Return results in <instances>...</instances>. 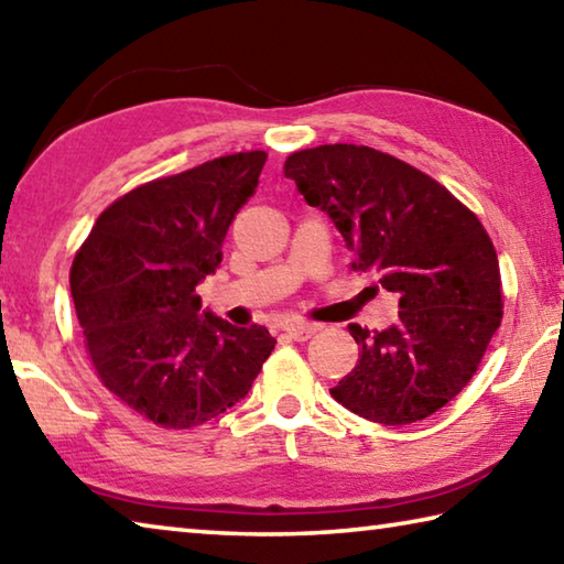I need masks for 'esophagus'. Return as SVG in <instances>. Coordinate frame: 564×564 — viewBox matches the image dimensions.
I'll return each instance as SVG.
<instances>
[{"mask_svg": "<svg viewBox=\"0 0 564 564\" xmlns=\"http://www.w3.org/2000/svg\"><path fill=\"white\" fill-rule=\"evenodd\" d=\"M283 330H285V335L293 337V340L305 343V340H311V337H313L317 330H321V327L313 325V323H285Z\"/></svg>", "mask_w": 564, "mask_h": 564, "instance_id": "esophagus-1", "label": "esophagus"}]
</instances>
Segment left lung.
Segmentation results:
<instances>
[{
  "instance_id": "1",
  "label": "left lung",
  "mask_w": 564,
  "mask_h": 564,
  "mask_svg": "<svg viewBox=\"0 0 564 564\" xmlns=\"http://www.w3.org/2000/svg\"><path fill=\"white\" fill-rule=\"evenodd\" d=\"M285 177L333 219L352 269L399 299L382 333L350 325L355 370L330 394L377 424L434 414L468 384L503 317L500 269L484 224L424 172L365 145L293 152Z\"/></svg>"
}]
</instances>
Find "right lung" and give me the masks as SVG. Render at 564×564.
<instances>
[{
  "mask_svg": "<svg viewBox=\"0 0 564 564\" xmlns=\"http://www.w3.org/2000/svg\"><path fill=\"white\" fill-rule=\"evenodd\" d=\"M265 152L217 158L128 192L100 214L70 265V295L96 372L165 429L209 422L249 394L275 340L202 311L234 214Z\"/></svg>",
  "mask_w": 564,
  "mask_h": 564,
  "instance_id": "1",
  "label": "right lung"
}]
</instances>
